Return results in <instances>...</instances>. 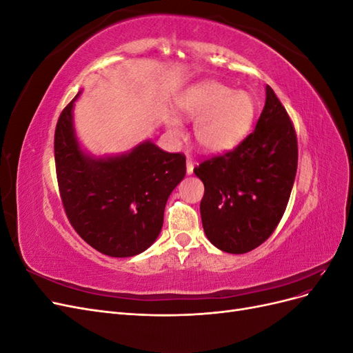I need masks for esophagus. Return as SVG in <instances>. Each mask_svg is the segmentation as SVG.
Returning a JSON list of instances; mask_svg holds the SVG:
<instances>
[{
	"instance_id": "1",
	"label": "esophagus",
	"mask_w": 353,
	"mask_h": 353,
	"mask_svg": "<svg viewBox=\"0 0 353 353\" xmlns=\"http://www.w3.org/2000/svg\"><path fill=\"white\" fill-rule=\"evenodd\" d=\"M193 170H194V162H193V159L188 156L187 157V174L191 175V174H193Z\"/></svg>"
}]
</instances>
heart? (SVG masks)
Instances as JSON below:
<instances>
[{
    "label": "heart",
    "instance_id": "obj_1",
    "mask_svg": "<svg viewBox=\"0 0 353 353\" xmlns=\"http://www.w3.org/2000/svg\"><path fill=\"white\" fill-rule=\"evenodd\" d=\"M179 114L196 121L194 138L203 152L223 153L237 147L248 135L254 117V103L245 91H232L216 81L190 87L176 101ZM166 126L174 137L183 134L181 122L169 116Z\"/></svg>",
    "mask_w": 353,
    "mask_h": 353
}]
</instances>
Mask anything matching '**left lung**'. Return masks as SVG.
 <instances>
[{
  "instance_id": "obj_1",
  "label": "left lung",
  "mask_w": 353,
  "mask_h": 353,
  "mask_svg": "<svg viewBox=\"0 0 353 353\" xmlns=\"http://www.w3.org/2000/svg\"><path fill=\"white\" fill-rule=\"evenodd\" d=\"M297 170V138L284 105L266 85L254 131L231 152L194 168L205 184L203 230L222 252L248 253L270 239L281 221Z\"/></svg>"
}]
</instances>
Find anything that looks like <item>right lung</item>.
I'll use <instances>...</instances> for the list:
<instances>
[{"label": "right lung", "instance_id": "right-lung-1", "mask_svg": "<svg viewBox=\"0 0 353 353\" xmlns=\"http://www.w3.org/2000/svg\"><path fill=\"white\" fill-rule=\"evenodd\" d=\"M78 95L63 109L54 134L63 206L74 231L91 248L130 258L156 241L168 197L185 176V156L166 153L152 141L119 156L87 154L73 128Z\"/></svg>", "mask_w": 353, "mask_h": 353}]
</instances>
